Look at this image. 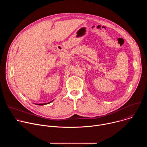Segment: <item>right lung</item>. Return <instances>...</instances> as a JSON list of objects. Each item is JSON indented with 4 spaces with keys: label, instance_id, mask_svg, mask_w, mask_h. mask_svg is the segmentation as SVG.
I'll list each match as a JSON object with an SVG mask.
<instances>
[{
    "label": "right lung",
    "instance_id": "right-lung-1",
    "mask_svg": "<svg viewBox=\"0 0 147 147\" xmlns=\"http://www.w3.org/2000/svg\"><path fill=\"white\" fill-rule=\"evenodd\" d=\"M51 102H52V101H51V102H48V103H37V104H36V105H44L49 103H51Z\"/></svg>",
    "mask_w": 147,
    "mask_h": 147
}]
</instances>
